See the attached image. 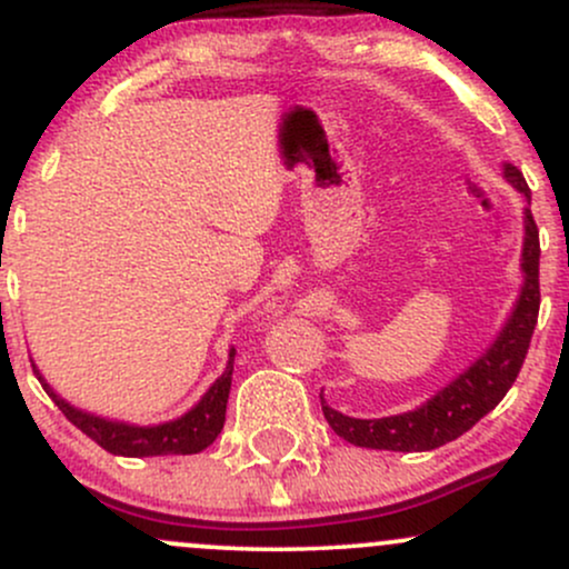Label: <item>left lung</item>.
I'll return each instance as SVG.
<instances>
[{
  "instance_id": "left-lung-1",
  "label": "left lung",
  "mask_w": 569,
  "mask_h": 569,
  "mask_svg": "<svg viewBox=\"0 0 569 569\" xmlns=\"http://www.w3.org/2000/svg\"><path fill=\"white\" fill-rule=\"evenodd\" d=\"M506 179L530 200V187L525 176L511 162H506ZM521 270H525V286H521L519 299L502 326L500 337L495 339L473 367H468L460 377H455L447 388L439 390L422 407L403 411V415L380 417V420H358L342 411L331 409L323 401V417L337 436L356 447L367 449H390V452H428V449L443 447L455 441L466 430H471L487 411H492L508 393V388L519 377L521 363H525L530 339L538 323L540 310V240L538 224H535L532 211L525 208V248H521Z\"/></svg>"
}]
</instances>
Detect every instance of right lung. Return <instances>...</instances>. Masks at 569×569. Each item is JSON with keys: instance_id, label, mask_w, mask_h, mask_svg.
<instances>
[{"instance_id": "1", "label": "right lung", "mask_w": 569, "mask_h": 569, "mask_svg": "<svg viewBox=\"0 0 569 569\" xmlns=\"http://www.w3.org/2000/svg\"><path fill=\"white\" fill-rule=\"evenodd\" d=\"M232 363H234V348L230 350V361H227L224 375L208 388V393L194 403L187 415L179 420L162 422V426H128V422L103 420V417L90 415V411L74 409L71 403L63 401L61 396L44 382L34 367L37 380L42 382L44 393L56 401V407L67 415L71 426H77L84 436H90L98 447L107 452L122 455V457H158V455H198L206 447L217 441V436L224 428L227 415V398H230L232 385Z\"/></svg>"}]
</instances>
